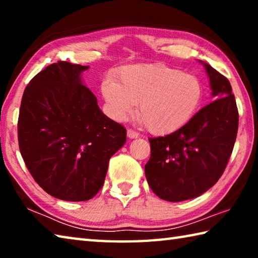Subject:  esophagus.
<instances>
[{
	"label": "esophagus",
	"mask_w": 258,
	"mask_h": 258,
	"mask_svg": "<svg viewBox=\"0 0 258 258\" xmlns=\"http://www.w3.org/2000/svg\"><path fill=\"white\" fill-rule=\"evenodd\" d=\"M127 137L130 139H137V138H139V133L137 132V131L130 128V130H127Z\"/></svg>",
	"instance_id": "34e87169"
}]
</instances>
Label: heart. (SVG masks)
I'll use <instances>...</instances> for the list:
<instances>
[{
    "mask_svg": "<svg viewBox=\"0 0 258 258\" xmlns=\"http://www.w3.org/2000/svg\"><path fill=\"white\" fill-rule=\"evenodd\" d=\"M101 90L113 118L123 120L139 104L140 120L155 134L181 128L197 111L203 98L197 77L160 63L124 67L115 82L104 81Z\"/></svg>",
    "mask_w": 258,
    "mask_h": 258,
    "instance_id": "1",
    "label": "heart"
}]
</instances>
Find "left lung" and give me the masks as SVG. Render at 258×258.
Returning <instances> with one entry per match:
<instances>
[{"label": "left lung", "instance_id": "left-lung-1", "mask_svg": "<svg viewBox=\"0 0 258 258\" xmlns=\"http://www.w3.org/2000/svg\"><path fill=\"white\" fill-rule=\"evenodd\" d=\"M215 100L175 132L150 138L145 166L151 190L177 203L203 195L222 176L237 139L239 113L229 80L202 61Z\"/></svg>", "mask_w": 258, "mask_h": 258}]
</instances>
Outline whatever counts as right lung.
<instances>
[{"label":"right lung","mask_w":258,"mask_h":258,"mask_svg":"<svg viewBox=\"0 0 258 258\" xmlns=\"http://www.w3.org/2000/svg\"><path fill=\"white\" fill-rule=\"evenodd\" d=\"M89 66L58 61L26 86L18 118L20 154L29 173L52 197L92 199L103 185L110 157L126 130L100 110L83 84Z\"/></svg>","instance_id":"obj_1"}]
</instances>
